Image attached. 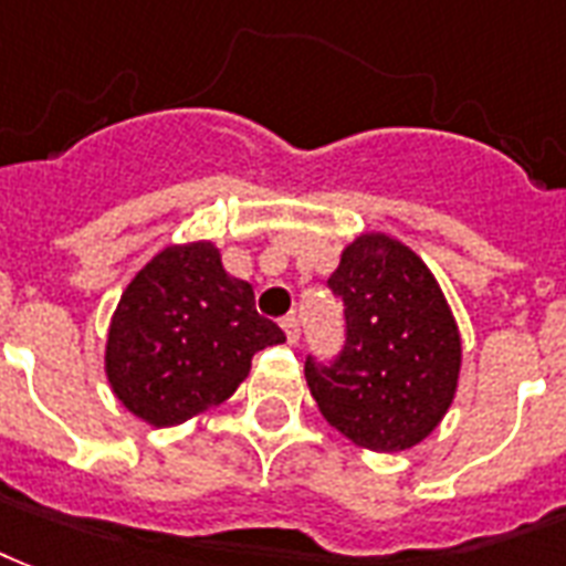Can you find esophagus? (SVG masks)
<instances>
[{"label":"esophagus","mask_w":566,"mask_h":566,"mask_svg":"<svg viewBox=\"0 0 566 566\" xmlns=\"http://www.w3.org/2000/svg\"><path fill=\"white\" fill-rule=\"evenodd\" d=\"M280 327H283V333H286V343L295 345L297 336H301V324H297L295 315H286V318L280 322Z\"/></svg>","instance_id":"34e87169"}]
</instances>
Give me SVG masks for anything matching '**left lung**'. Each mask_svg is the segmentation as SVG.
<instances>
[{"label": "left lung", "mask_w": 566, "mask_h": 566, "mask_svg": "<svg viewBox=\"0 0 566 566\" xmlns=\"http://www.w3.org/2000/svg\"><path fill=\"white\" fill-rule=\"evenodd\" d=\"M327 286L343 297L348 343L333 366L306 360L315 405L360 449H413L449 413L461 378V327L440 283L405 242L360 233Z\"/></svg>", "instance_id": "1"}]
</instances>
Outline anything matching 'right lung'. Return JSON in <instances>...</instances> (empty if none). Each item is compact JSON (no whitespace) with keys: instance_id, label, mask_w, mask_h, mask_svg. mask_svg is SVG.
<instances>
[{"instance_id":"obj_1","label":"right lung","mask_w":566,"mask_h":566,"mask_svg":"<svg viewBox=\"0 0 566 566\" xmlns=\"http://www.w3.org/2000/svg\"><path fill=\"white\" fill-rule=\"evenodd\" d=\"M280 343L283 331L256 313L253 286L223 269L218 244H168L117 301L105 378L135 419L170 428L223 405L253 354Z\"/></svg>"}]
</instances>
